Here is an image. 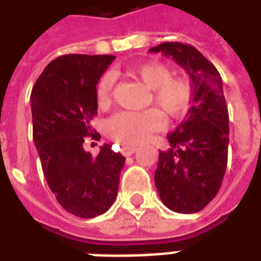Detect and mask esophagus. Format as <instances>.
I'll use <instances>...</instances> for the list:
<instances>
[{"label":"esophagus","mask_w":261,"mask_h":261,"mask_svg":"<svg viewBox=\"0 0 261 261\" xmlns=\"http://www.w3.org/2000/svg\"><path fill=\"white\" fill-rule=\"evenodd\" d=\"M136 147H131V145H121V153L124 155V156H130L133 153L136 152Z\"/></svg>","instance_id":"obj_1"}]
</instances>
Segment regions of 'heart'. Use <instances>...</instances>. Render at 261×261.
<instances>
[{
    "label": "heart",
    "mask_w": 261,
    "mask_h": 261,
    "mask_svg": "<svg viewBox=\"0 0 261 261\" xmlns=\"http://www.w3.org/2000/svg\"><path fill=\"white\" fill-rule=\"evenodd\" d=\"M127 74L140 81L149 89L148 105L156 109L144 112H119L106 120L105 131L110 140L121 145H138L164 124L165 117L180 119L187 113L193 97L192 82L185 76L172 75V69L159 61H145L127 68ZM113 78L105 74L97 81L96 103L100 109H108L113 99Z\"/></svg>",
    "instance_id": "b5f03b06"
}]
</instances>
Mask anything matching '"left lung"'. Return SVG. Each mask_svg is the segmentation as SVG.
<instances>
[{"label": "left lung", "mask_w": 261, "mask_h": 261, "mask_svg": "<svg viewBox=\"0 0 261 261\" xmlns=\"http://www.w3.org/2000/svg\"><path fill=\"white\" fill-rule=\"evenodd\" d=\"M149 51L175 60L193 86L187 119L168 136L169 149L159 152L155 186L169 210L198 213L217 196L228 164L229 114L222 80L213 63L187 43H161Z\"/></svg>", "instance_id": "8db88e82"}]
</instances>
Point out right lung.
Wrapping results in <instances>:
<instances>
[{
	"mask_svg": "<svg viewBox=\"0 0 261 261\" xmlns=\"http://www.w3.org/2000/svg\"><path fill=\"white\" fill-rule=\"evenodd\" d=\"M114 56L65 54L53 60L32 89L33 141L50 190L60 205L80 218L112 207L125 158L105 144L96 158L86 152V137L97 114L96 85Z\"/></svg>",
	"mask_w": 261,
	"mask_h": 261,
	"instance_id": "right-lung-1",
	"label": "right lung"
}]
</instances>
